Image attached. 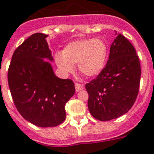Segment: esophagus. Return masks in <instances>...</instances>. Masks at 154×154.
<instances>
[{"instance_id": "34e87169", "label": "esophagus", "mask_w": 154, "mask_h": 154, "mask_svg": "<svg viewBox=\"0 0 154 154\" xmlns=\"http://www.w3.org/2000/svg\"><path fill=\"white\" fill-rule=\"evenodd\" d=\"M75 89L77 92H79V91L83 89V85L80 84V83H75Z\"/></svg>"}]
</instances>
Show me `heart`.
Masks as SVG:
<instances>
[{
  "mask_svg": "<svg viewBox=\"0 0 154 154\" xmlns=\"http://www.w3.org/2000/svg\"><path fill=\"white\" fill-rule=\"evenodd\" d=\"M108 55V47L101 39H80L70 42L62 53L55 57L57 66L63 73L74 71V64L78 63L81 74L87 77L97 76L105 66Z\"/></svg>",
  "mask_w": 154,
  "mask_h": 154,
  "instance_id": "1",
  "label": "heart"
}]
</instances>
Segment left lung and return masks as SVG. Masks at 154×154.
Returning <instances> with one entry per match:
<instances>
[{"mask_svg":"<svg viewBox=\"0 0 154 154\" xmlns=\"http://www.w3.org/2000/svg\"><path fill=\"white\" fill-rule=\"evenodd\" d=\"M140 77V62L135 48L125 36L118 34L111 45L106 66L86 84L88 109L92 117L109 121L127 113L136 101Z\"/></svg>","mask_w":154,"mask_h":154,"instance_id":"obj_1","label":"left lung"}]
</instances>
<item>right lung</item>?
Instances as JSON below:
<instances>
[{"label":"right lung","mask_w":154,"mask_h":154,"mask_svg":"<svg viewBox=\"0 0 154 154\" xmlns=\"http://www.w3.org/2000/svg\"><path fill=\"white\" fill-rule=\"evenodd\" d=\"M47 35L35 33L15 50L8 69V85L18 112L32 124L56 127L66 118L65 105L75 93L71 79L55 75Z\"/></svg>","instance_id":"1"}]
</instances>
